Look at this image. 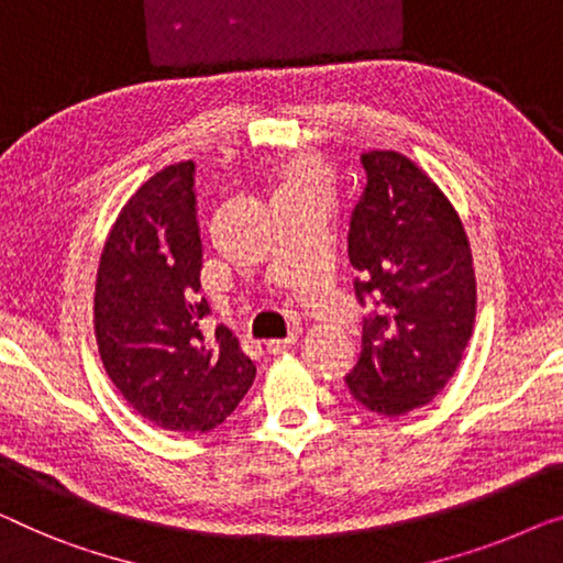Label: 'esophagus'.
Here are the masks:
<instances>
[{"label":"esophagus","instance_id":"34e87169","mask_svg":"<svg viewBox=\"0 0 563 563\" xmlns=\"http://www.w3.org/2000/svg\"><path fill=\"white\" fill-rule=\"evenodd\" d=\"M295 342H297L295 335L287 338V340H268L266 342V353L268 355H284L291 345H295Z\"/></svg>","mask_w":563,"mask_h":563}]
</instances>
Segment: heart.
I'll list each match as a JSON object with an SVG mask.
<instances>
[{
    "label": "heart",
    "mask_w": 563,
    "mask_h": 563,
    "mask_svg": "<svg viewBox=\"0 0 563 563\" xmlns=\"http://www.w3.org/2000/svg\"><path fill=\"white\" fill-rule=\"evenodd\" d=\"M338 192V169L322 154L299 152L274 167L268 177L272 206L284 202H320L328 208Z\"/></svg>",
    "instance_id": "obj_1"
}]
</instances>
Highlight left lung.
Listing matches in <instances>:
<instances>
[{"instance_id":"8db88e82","label":"left lung","mask_w":563,"mask_h":563,"mask_svg":"<svg viewBox=\"0 0 563 563\" xmlns=\"http://www.w3.org/2000/svg\"><path fill=\"white\" fill-rule=\"evenodd\" d=\"M368 185L350 218L347 256L363 347L345 383L380 417L427 406L457 371L477 309L472 249L437 183L398 152L361 157Z\"/></svg>"}]
</instances>
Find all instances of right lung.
Instances as JSON below:
<instances>
[{"mask_svg": "<svg viewBox=\"0 0 563 563\" xmlns=\"http://www.w3.org/2000/svg\"><path fill=\"white\" fill-rule=\"evenodd\" d=\"M202 243L195 162L152 175L113 223L96 274L93 328L103 368L126 404L167 431H210L239 406L256 365L200 297Z\"/></svg>", "mask_w": 563, "mask_h": 563, "instance_id": "obj_1", "label": "right lung"}]
</instances>
